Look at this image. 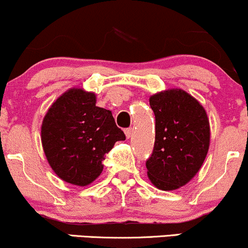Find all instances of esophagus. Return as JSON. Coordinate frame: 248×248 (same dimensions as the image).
<instances>
[{
	"mask_svg": "<svg viewBox=\"0 0 248 248\" xmlns=\"http://www.w3.org/2000/svg\"><path fill=\"white\" fill-rule=\"evenodd\" d=\"M133 133H134L133 128H128V129H124V134H126L127 139H130V137L133 136Z\"/></svg>",
	"mask_w": 248,
	"mask_h": 248,
	"instance_id": "obj_1",
	"label": "esophagus"
}]
</instances>
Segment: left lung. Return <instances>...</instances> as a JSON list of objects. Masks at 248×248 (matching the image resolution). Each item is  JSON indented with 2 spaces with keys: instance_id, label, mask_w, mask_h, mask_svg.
Returning <instances> with one entry per match:
<instances>
[{
  "instance_id": "obj_1",
  "label": "left lung",
  "mask_w": 248,
  "mask_h": 248,
  "mask_svg": "<svg viewBox=\"0 0 248 248\" xmlns=\"http://www.w3.org/2000/svg\"><path fill=\"white\" fill-rule=\"evenodd\" d=\"M156 119L154 153L147 160L149 180L162 190L188 184L201 169L210 144L209 119L203 106L181 89L150 97Z\"/></svg>"
}]
</instances>
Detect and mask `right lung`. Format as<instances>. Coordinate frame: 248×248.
I'll return each mask as SVG.
<instances>
[{
    "label": "right lung",
    "mask_w": 248,
    "mask_h": 248,
    "mask_svg": "<svg viewBox=\"0 0 248 248\" xmlns=\"http://www.w3.org/2000/svg\"><path fill=\"white\" fill-rule=\"evenodd\" d=\"M93 92L71 88L49 107L41 124V144L53 171L65 183L84 187L103 172L105 155L126 136L112 112L95 106Z\"/></svg>",
    "instance_id": "right-lung-1"
}]
</instances>
